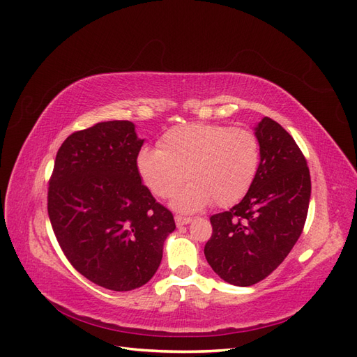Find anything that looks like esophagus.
<instances>
[{
  "mask_svg": "<svg viewBox=\"0 0 357 357\" xmlns=\"http://www.w3.org/2000/svg\"><path fill=\"white\" fill-rule=\"evenodd\" d=\"M176 223L177 226H183V225H188L192 222V218H185V215H176Z\"/></svg>",
  "mask_w": 357,
  "mask_h": 357,
  "instance_id": "obj_1",
  "label": "esophagus"
}]
</instances>
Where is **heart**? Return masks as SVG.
<instances>
[{
    "instance_id": "heart-1",
    "label": "heart",
    "mask_w": 357,
    "mask_h": 357,
    "mask_svg": "<svg viewBox=\"0 0 357 357\" xmlns=\"http://www.w3.org/2000/svg\"><path fill=\"white\" fill-rule=\"evenodd\" d=\"M138 172L158 198H174L181 211L198 210L211 201L229 207L250 190L261 167V143L247 128L220 123H188L169 129L159 150L144 149L137 159Z\"/></svg>"
}]
</instances>
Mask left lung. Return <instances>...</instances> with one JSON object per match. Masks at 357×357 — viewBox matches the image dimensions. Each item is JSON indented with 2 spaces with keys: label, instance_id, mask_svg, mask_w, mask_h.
I'll use <instances>...</instances> for the list:
<instances>
[{
  "label": "left lung",
  "instance_id": "obj_1",
  "mask_svg": "<svg viewBox=\"0 0 357 357\" xmlns=\"http://www.w3.org/2000/svg\"><path fill=\"white\" fill-rule=\"evenodd\" d=\"M261 167L245 197L210 218L204 255L226 283L252 286L282 264L304 229L311 195L307 159L286 129L269 117L255 128Z\"/></svg>",
  "mask_w": 357,
  "mask_h": 357
}]
</instances>
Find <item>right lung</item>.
Returning <instances> with one entry per match:
<instances>
[{
    "label": "right lung",
    "instance_id": "add662e5",
    "mask_svg": "<svg viewBox=\"0 0 357 357\" xmlns=\"http://www.w3.org/2000/svg\"><path fill=\"white\" fill-rule=\"evenodd\" d=\"M144 139L129 121L100 122L59 147L49 180L47 213L68 262L92 283L142 287L162 261L172 213L142 183Z\"/></svg>",
    "mask_w": 357,
    "mask_h": 357
}]
</instances>
